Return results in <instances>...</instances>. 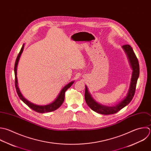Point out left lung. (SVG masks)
I'll use <instances>...</instances> for the list:
<instances>
[{
  "label": "left lung",
  "mask_w": 151,
  "mask_h": 151,
  "mask_svg": "<svg viewBox=\"0 0 151 151\" xmlns=\"http://www.w3.org/2000/svg\"><path fill=\"white\" fill-rule=\"evenodd\" d=\"M122 47L127 55L130 66L132 69L130 86L127 96L121 101L114 106H108L103 105L96 102L93 99L91 93L88 91V89L86 85H85V101L87 105L92 110L98 114L102 115H111L115 114L128 105L131 102L134 96L137 81L139 76V62L132 47L130 45H125L122 46Z\"/></svg>",
  "instance_id": "obj_1"
}]
</instances>
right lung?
Here are the masks:
<instances>
[{"label": "right lung", "instance_id": "1", "mask_svg": "<svg viewBox=\"0 0 151 151\" xmlns=\"http://www.w3.org/2000/svg\"><path fill=\"white\" fill-rule=\"evenodd\" d=\"M24 46V44L23 45L20 52L18 54V56L16 58L15 64H14V75H15V87L16 89V92L17 93V95L20 99L26 105H27L30 108L33 109V111L38 112V113H46V112H52L53 111L56 110L58 108H59L62 104H63L64 100H65V92L67 91L68 89H69L74 83V81H72L66 85H65L60 91L59 95L56 97V98L55 99L53 102L52 103L46 105H37L36 104H34L29 101H27L26 99H25L22 94L21 93L20 89L18 86V82H17V65L19 63V59L20 58V56L23 51V48Z\"/></svg>", "mask_w": 151, "mask_h": 151}]
</instances>
